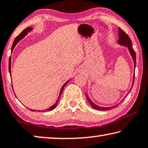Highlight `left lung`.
<instances>
[{
  "label": "left lung",
  "instance_id": "1",
  "mask_svg": "<svg viewBox=\"0 0 148 148\" xmlns=\"http://www.w3.org/2000/svg\"><path fill=\"white\" fill-rule=\"evenodd\" d=\"M119 40H118L119 44H121V45H123V46H126L127 47H128L130 53H131V56L132 57V59H133V61H134V69H135V67H136V52H135L134 50L132 48V41H131V38H129V36H128V35H127V34L125 33V32L123 31L122 29H120V28L119 29ZM134 74H135V73L134 74L133 82H132V87L133 86V84H134V77H135V75ZM132 87H131V89H132ZM130 91H131V90H130ZM130 91H129V92H130ZM127 95H128V94H127ZM127 95H126V96H125L124 99H125V98H126L127 96ZM86 97H87V100H88V101L89 102V103L91 104V106L94 109H96V110H110V109H112V108H115V107H117L119 105V104H116V105H115V106H114L107 107V108L106 107H105V108L101 107V106H97V105L94 104L93 102H92L91 101V99H89V97L87 96V94H86ZM122 101H121V102H119V104H121V102H122Z\"/></svg>",
  "mask_w": 148,
  "mask_h": 148
}]
</instances>
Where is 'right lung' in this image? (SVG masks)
I'll return each instance as SVG.
<instances>
[{"label":"right lung","instance_id":"right-lung-1","mask_svg":"<svg viewBox=\"0 0 148 148\" xmlns=\"http://www.w3.org/2000/svg\"><path fill=\"white\" fill-rule=\"evenodd\" d=\"M32 30V29L31 28V27H29V28H26L25 29H24L23 31H22L21 33H20L18 36H16V38H15V40H14V42H13V44H12V51H13V49H14V47H15V46H16V45L17 44V42H18L20 40H21L22 38H23V37L25 36V35L28 33V32H29V31H31ZM8 69H9V72H10V74H11V57H10L9 58V66H8ZM69 82V81H67L66 83H65L64 85H63V86L62 87V88H61V91H60V93H59V97H58V99H57V101H56V104H54L53 105H52V106H51V107H49V108H47V109H46V110H42L41 112H49V111H51V110H53L54 108H56V107L57 106V103H58V102H59V99H60V97H61V94H62V91H63V89H64V86H66V84L68 83V82ZM13 91H14V90H13ZM15 95V94H14ZM30 110H31V111H32V112H34V111H37V110H31V109H29ZM38 111H40V110H38Z\"/></svg>","mask_w":148,"mask_h":148}]
</instances>
